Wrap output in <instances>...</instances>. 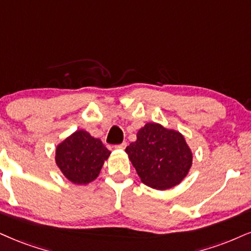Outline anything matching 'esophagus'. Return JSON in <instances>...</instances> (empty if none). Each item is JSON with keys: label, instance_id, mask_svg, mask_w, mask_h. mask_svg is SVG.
Segmentation results:
<instances>
[{"label": "esophagus", "instance_id": "1", "mask_svg": "<svg viewBox=\"0 0 251 251\" xmlns=\"http://www.w3.org/2000/svg\"><path fill=\"white\" fill-rule=\"evenodd\" d=\"M126 142H123V143H121V144H117V145H115V149L125 150V149H126Z\"/></svg>", "mask_w": 251, "mask_h": 251}]
</instances>
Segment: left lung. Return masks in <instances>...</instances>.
<instances>
[{"label":"left lung","instance_id":"left-lung-1","mask_svg":"<svg viewBox=\"0 0 251 251\" xmlns=\"http://www.w3.org/2000/svg\"><path fill=\"white\" fill-rule=\"evenodd\" d=\"M126 152L143 184L168 190L187 176L192 166V151L184 136L158 123H147L137 132V140Z\"/></svg>","mask_w":251,"mask_h":251}]
</instances>
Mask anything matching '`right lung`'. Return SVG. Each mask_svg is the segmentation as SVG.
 I'll return each mask as SVG.
<instances>
[{
	"label": "right lung",
	"mask_w": 251,
	"mask_h": 251,
	"mask_svg": "<svg viewBox=\"0 0 251 251\" xmlns=\"http://www.w3.org/2000/svg\"><path fill=\"white\" fill-rule=\"evenodd\" d=\"M110 151L87 131L76 130L55 149V163L63 175L76 185L95 180Z\"/></svg>",
	"instance_id": "1"
}]
</instances>
